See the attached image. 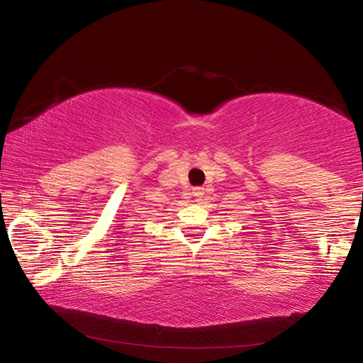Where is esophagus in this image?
<instances>
[{"label":"esophagus","mask_w":363,"mask_h":363,"mask_svg":"<svg viewBox=\"0 0 363 363\" xmlns=\"http://www.w3.org/2000/svg\"><path fill=\"white\" fill-rule=\"evenodd\" d=\"M203 194H205V190L201 189V187H195L194 190H192V195L195 196V200H199V199H201V196H203Z\"/></svg>","instance_id":"esophagus-1"}]
</instances>
